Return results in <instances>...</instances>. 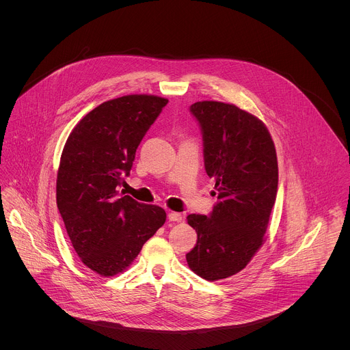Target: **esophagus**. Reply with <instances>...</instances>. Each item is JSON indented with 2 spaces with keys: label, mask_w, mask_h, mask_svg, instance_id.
I'll use <instances>...</instances> for the list:
<instances>
[{
  "label": "esophagus",
  "mask_w": 350,
  "mask_h": 350,
  "mask_svg": "<svg viewBox=\"0 0 350 350\" xmlns=\"http://www.w3.org/2000/svg\"><path fill=\"white\" fill-rule=\"evenodd\" d=\"M168 219L172 221V222H180L183 219L182 214L180 213H175V211H171L168 213Z\"/></svg>",
  "instance_id": "esophagus-1"
}]
</instances>
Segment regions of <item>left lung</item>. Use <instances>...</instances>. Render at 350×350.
Instances as JSON below:
<instances>
[{"label":"left lung","mask_w":350,"mask_h":350,"mask_svg":"<svg viewBox=\"0 0 350 350\" xmlns=\"http://www.w3.org/2000/svg\"><path fill=\"white\" fill-rule=\"evenodd\" d=\"M190 111L200 122L217 203L210 215L187 217L198 240L186 260L198 276L214 282L243 271L262 245L278 194V157L262 121L236 105L202 100Z\"/></svg>","instance_id":"left-lung-1"}]
</instances>
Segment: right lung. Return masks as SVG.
<instances>
[{"label":"right lung","mask_w":350,"mask_h":350,"mask_svg":"<svg viewBox=\"0 0 350 350\" xmlns=\"http://www.w3.org/2000/svg\"><path fill=\"white\" fill-rule=\"evenodd\" d=\"M168 100L132 94L106 100L70 133L56 203L82 262L100 276L124 272L165 222V211L122 196L139 144Z\"/></svg>","instance_id":"add662e5"}]
</instances>
